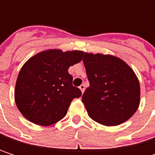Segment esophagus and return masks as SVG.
I'll use <instances>...</instances> for the list:
<instances>
[{
	"label": "esophagus",
	"mask_w": 155,
	"mask_h": 155,
	"mask_svg": "<svg viewBox=\"0 0 155 155\" xmlns=\"http://www.w3.org/2000/svg\"><path fill=\"white\" fill-rule=\"evenodd\" d=\"M79 89L81 90V93H83V92H84V91H85V85H84V84H81V85L79 87Z\"/></svg>",
	"instance_id": "obj_1"
}]
</instances>
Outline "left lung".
Instances as JSON below:
<instances>
[{
    "instance_id": "left-lung-1",
    "label": "left lung",
    "mask_w": 155,
    "mask_h": 155,
    "mask_svg": "<svg viewBox=\"0 0 155 155\" xmlns=\"http://www.w3.org/2000/svg\"><path fill=\"white\" fill-rule=\"evenodd\" d=\"M83 64L90 81L82 102L89 117L107 127L128 120L140 104V84L133 69L112 54L84 52Z\"/></svg>"
}]
</instances>
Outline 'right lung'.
<instances>
[{"label":"right lung","instance_id":"1","mask_svg":"<svg viewBox=\"0 0 155 155\" xmlns=\"http://www.w3.org/2000/svg\"><path fill=\"white\" fill-rule=\"evenodd\" d=\"M82 51L47 49L31 56L16 81L17 108L28 121L47 127L61 120L81 91L73 86L68 68L81 61Z\"/></svg>","mask_w":155,"mask_h":155}]
</instances>
